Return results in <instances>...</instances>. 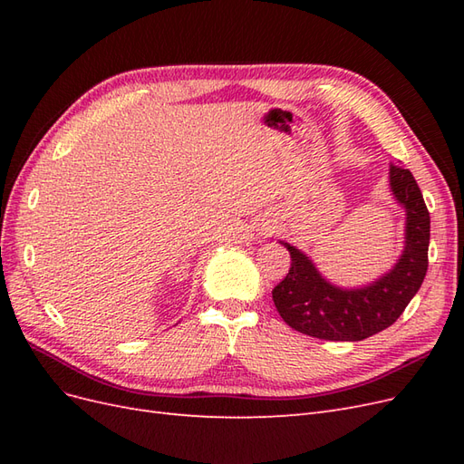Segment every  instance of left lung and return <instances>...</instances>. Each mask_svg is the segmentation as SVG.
I'll list each match as a JSON object with an SVG mask.
<instances>
[{
    "instance_id": "8db88e82",
    "label": "left lung",
    "mask_w": 464,
    "mask_h": 464,
    "mask_svg": "<svg viewBox=\"0 0 464 464\" xmlns=\"http://www.w3.org/2000/svg\"><path fill=\"white\" fill-rule=\"evenodd\" d=\"M392 198L406 210L404 249L395 266L362 288H341L323 276L304 251H290V271L273 288L276 312L294 331L323 341H363L391 327L424 283L430 213L409 168L389 166Z\"/></svg>"
}]
</instances>
